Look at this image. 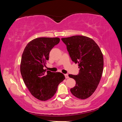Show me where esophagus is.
Returning a JSON list of instances; mask_svg holds the SVG:
<instances>
[{"mask_svg":"<svg viewBox=\"0 0 122 122\" xmlns=\"http://www.w3.org/2000/svg\"><path fill=\"white\" fill-rule=\"evenodd\" d=\"M65 76L66 78H69L68 74H65Z\"/></svg>","mask_w":122,"mask_h":122,"instance_id":"obj_1","label":"esophagus"}]
</instances>
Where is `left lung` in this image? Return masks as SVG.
<instances>
[{
    "instance_id": "obj_1",
    "label": "left lung",
    "mask_w": 122,
    "mask_h": 122,
    "mask_svg": "<svg viewBox=\"0 0 122 122\" xmlns=\"http://www.w3.org/2000/svg\"><path fill=\"white\" fill-rule=\"evenodd\" d=\"M71 57L78 63L79 73L77 75L69 74L76 81L71 89V94L80 99H86L94 93L100 83L103 71V56L100 47L88 37L74 36L62 38Z\"/></svg>"
}]
</instances>
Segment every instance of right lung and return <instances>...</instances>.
<instances>
[{"mask_svg": "<svg viewBox=\"0 0 122 122\" xmlns=\"http://www.w3.org/2000/svg\"><path fill=\"white\" fill-rule=\"evenodd\" d=\"M59 38H39L30 41L22 53L20 72L30 93L41 101H46L56 93L59 84L65 79L60 72L44 69L49 52L60 42Z\"/></svg>", "mask_w": 122, "mask_h": 122, "instance_id": "right-lung-1", "label": "right lung"}]
</instances>
